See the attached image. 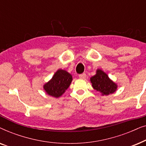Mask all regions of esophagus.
Masks as SVG:
<instances>
[{
  "instance_id": "esophagus-1",
  "label": "esophagus",
  "mask_w": 146,
  "mask_h": 146,
  "mask_svg": "<svg viewBox=\"0 0 146 146\" xmlns=\"http://www.w3.org/2000/svg\"><path fill=\"white\" fill-rule=\"evenodd\" d=\"M79 78H81V79H85L86 78V74H80L79 75Z\"/></svg>"
}]
</instances>
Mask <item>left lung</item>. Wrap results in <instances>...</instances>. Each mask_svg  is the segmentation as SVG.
I'll use <instances>...</instances> for the list:
<instances>
[{"instance_id": "1", "label": "left lung", "mask_w": 146, "mask_h": 146, "mask_svg": "<svg viewBox=\"0 0 146 146\" xmlns=\"http://www.w3.org/2000/svg\"><path fill=\"white\" fill-rule=\"evenodd\" d=\"M93 88L100 92L102 96H108L114 93L117 89V84L110 78L102 70L97 69L96 74L90 78Z\"/></svg>"}]
</instances>
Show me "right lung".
<instances>
[{"label": "right lung", "mask_w": 146, "mask_h": 146, "mask_svg": "<svg viewBox=\"0 0 146 146\" xmlns=\"http://www.w3.org/2000/svg\"><path fill=\"white\" fill-rule=\"evenodd\" d=\"M72 81V76L65 70L58 69L52 78L43 86L46 94L52 97H60L68 88Z\"/></svg>", "instance_id": "1"}]
</instances>
